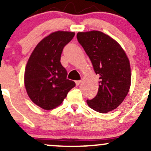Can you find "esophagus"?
I'll return each mask as SVG.
<instances>
[{
  "mask_svg": "<svg viewBox=\"0 0 151 151\" xmlns=\"http://www.w3.org/2000/svg\"><path fill=\"white\" fill-rule=\"evenodd\" d=\"M75 83H76V85L79 86V84H80V83H81V80H77L75 81Z\"/></svg>",
  "mask_w": 151,
  "mask_h": 151,
  "instance_id": "1",
  "label": "esophagus"
}]
</instances>
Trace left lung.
<instances>
[{"instance_id":"8db88e82","label":"left lung","mask_w":151,"mask_h":151,"mask_svg":"<svg viewBox=\"0 0 151 151\" xmlns=\"http://www.w3.org/2000/svg\"><path fill=\"white\" fill-rule=\"evenodd\" d=\"M77 38L99 76L97 95L88 99L87 104L99 113L116 109L131 86V67L125 52L116 41L100 31L79 32Z\"/></svg>"}]
</instances>
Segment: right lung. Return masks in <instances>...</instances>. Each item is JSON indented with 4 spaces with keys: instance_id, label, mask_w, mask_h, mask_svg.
Wrapping results in <instances>:
<instances>
[{
    "instance_id": "1",
    "label": "right lung",
    "mask_w": 151,
    "mask_h": 151,
    "mask_svg": "<svg viewBox=\"0 0 151 151\" xmlns=\"http://www.w3.org/2000/svg\"><path fill=\"white\" fill-rule=\"evenodd\" d=\"M75 33L57 31L47 36L35 47L27 61L24 82L32 101L45 110L60 106L75 82L67 79V72L60 58L64 47Z\"/></svg>"
}]
</instances>
